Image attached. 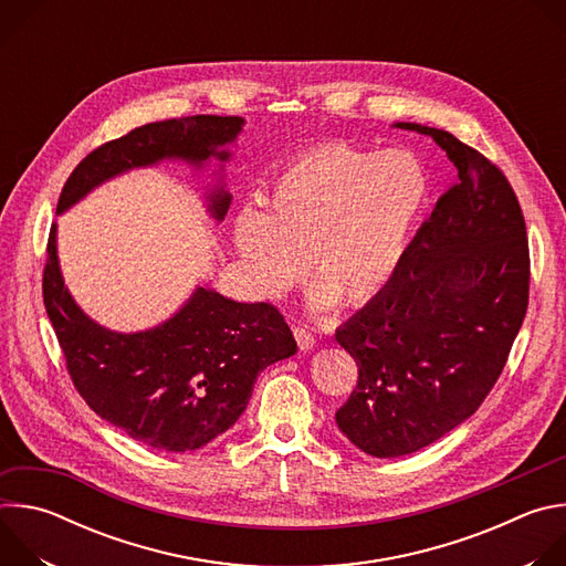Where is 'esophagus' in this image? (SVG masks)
<instances>
[{"label":"esophagus","instance_id":"34e87169","mask_svg":"<svg viewBox=\"0 0 566 566\" xmlns=\"http://www.w3.org/2000/svg\"><path fill=\"white\" fill-rule=\"evenodd\" d=\"M293 334H295V340H297V347H300V349H304V352L313 349V345H315V336H313L306 327L297 325V327H293Z\"/></svg>","mask_w":566,"mask_h":566}]
</instances>
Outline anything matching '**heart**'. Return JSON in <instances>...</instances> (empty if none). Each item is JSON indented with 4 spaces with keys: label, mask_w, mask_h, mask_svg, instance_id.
Instances as JSON below:
<instances>
[{
    "label": "heart",
    "mask_w": 566,
    "mask_h": 566,
    "mask_svg": "<svg viewBox=\"0 0 566 566\" xmlns=\"http://www.w3.org/2000/svg\"><path fill=\"white\" fill-rule=\"evenodd\" d=\"M430 195L421 160L406 149L369 151L322 143L289 164L262 192V210L232 221V244L253 286L277 297L304 277L313 306L380 295L406 260Z\"/></svg>",
    "instance_id": "1"
}]
</instances>
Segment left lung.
<instances>
[{
  "label": "left lung",
  "instance_id": "obj_1",
  "mask_svg": "<svg viewBox=\"0 0 566 566\" xmlns=\"http://www.w3.org/2000/svg\"><path fill=\"white\" fill-rule=\"evenodd\" d=\"M396 127L432 136L459 181L389 286L336 332L358 365L336 423L380 459L417 452L479 410L509 360L531 284L526 223L506 175L446 129Z\"/></svg>",
  "mask_w": 566,
  "mask_h": 566
}]
</instances>
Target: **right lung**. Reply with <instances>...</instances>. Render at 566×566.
I'll list each match as a JSON object with an SVG mask.
<instances>
[{"label": "right lung", "instance_id": "add662e5", "mask_svg": "<svg viewBox=\"0 0 566 566\" xmlns=\"http://www.w3.org/2000/svg\"><path fill=\"white\" fill-rule=\"evenodd\" d=\"M241 125V116L199 114L147 123L107 140L69 175L57 212L98 184L156 160H226L228 151L217 147L232 143ZM228 203L223 188L210 195L214 219H223ZM42 297L77 394L98 417L156 450H197L226 432L247 410L258 374L297 352L277 306L234 302L203 286L156 329L114 334L98 327L64 289L55 223L46 241Z\"/></svg>", "mask_w": 566, "mask_h": 566}]
</instances>
